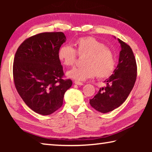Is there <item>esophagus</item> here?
I'll return each mask as SVG.
<instances>
[{
	"instance_id": "1",
	"label": "esophagus",
	"mask_w": 152,
	"mask_h": 152,
	"mask_svg": "<svg viewBox=\"0 0 152 152\" xmlns=\"http://www.w3.org/2000/svg\"><path fill=\"white\" fill-rule=\"evenodd\" d=\"M74 82V84H77V85H79V86H82V85H83V84H84L83 83H82V82H79V81H77V80H75Z\"/></svg>"
}]
</instances>
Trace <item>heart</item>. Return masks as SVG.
<instances>
[{
	"label": "heart",
	"mask_w": 152,
	"mask_h": 152,
	"mask_svg": "<svg viewBox=\"0 0 152 152\" xmlns=\"http://www.w3.org/2000/svg\"><path fill=\"white\" fill-rule=\"evenodd\" d=\"M74 45L75 49L69 45H63L58 51L59 60L66 66L74 65L77 53L86 55L84 66L68 70L66 72L68 78L84 81L96 76L99 79H104L112 75L115 68V54L104 43L91 36H86L77 39Z\"/></svg>",
	"instance_id": "1"
}]
</instances>
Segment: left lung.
<instances>
[{
    "label": "left lung",
    "mask_w": 152,
    "mask_h": 152,
    "mask_svg": "<svg viewBox=\"0 0 152 152\" xmlns=\"http://www.w3.org/2000/svg\"><path fill=\"white\" fill-rule=\"evenodd\" d=\"M118 41L121 48L119 64L112 75L104 80L107 86L90 99L91 107L102 113L112 111L125 101L137 78V64L132 48L121 39Z\"/></svg>",
    "instance_id": "obj_1"
}]
</instances>
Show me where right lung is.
I'll return each instance as SVG.
<instances>
[{
    "label": "right lung",
    "instance_id": "1",
    "mask_svg": "<svg viewBox=\"0 0 152 152\" xmlns=\"http://www.w3.org/2000/svg\"><path fill=\"white\" fill-rule=\"evenodd\" d=\"M62 32L42 33L25 39L15 53V86L25 103L42 115L62 106L64 96L72 82L64 80L58 51L66 42Z\"/></svg>",
    "mask_w": 152,
    "mask_h": 152
}]
</instances>
